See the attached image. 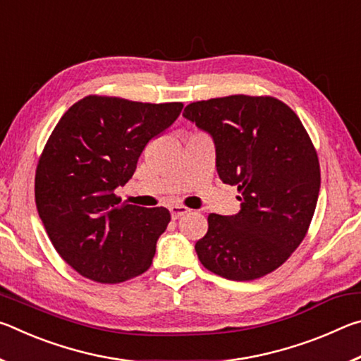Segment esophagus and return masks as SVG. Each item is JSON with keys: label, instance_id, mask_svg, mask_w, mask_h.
<instances>
[{"label": "esophagus", "instance_id": "obj_1", "mask_svg": "<svg viewBox=\"0 0 361 361\" xmlns=\"http://www.w3.org/2000/svg\"><path fill=\"white\" fill-rule=\"evenodd\" d=\"M170 213H172V218L173 219H178V218H181L183 215H186V213H189L191 210L188 209V207H185V205H178V204H175V205H172L170 207Z\"/></svg>", "mask_w": 361, "mask_h": 361}]
</instances>
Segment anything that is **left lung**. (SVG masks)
Segmentation results:
<instances>
[{
	"label": "left lung",
	"mask_w": 361,
	"mask_h": 361,
	"mask_svg": "<svg viewBox=\"0 0 361 361\" xmlns=\"http://www.w3.org/2000/svg\"><path fill=\"white\" fill-rule=\"evenodd\" d=\"M209 132L223 183L237 186L240 212L209 215L195 243L205 269L255 280L280 267L307 234L320 191V164L296 113L274 97L229 95L189 103L183 113Z\"/></svg>",
	"instance_id": "1"
}]
</instances>
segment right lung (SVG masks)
I'll return each instance as SVG.
<instances>
[{"label":"right lung","instance_id":"obj_1","mask_svg":"<svg viewBox=\"0 0 361 361\" xmlns=\"http://www.w3.org/2000/svg\"><path fill=\"white\" fill-rule=\"evenodd\" d=\"M181 109L87 95L57 122L36 167V209L54 248L82 277L119 283L149 269L170 212L121 204L114 191Z\"/></svg>","mask_w":361,"mask_h":361}]
</instances>
